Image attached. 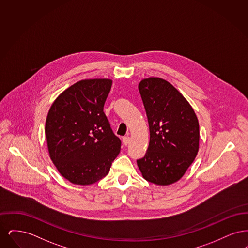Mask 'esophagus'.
I'll return each mask as SVG.
<instances>
[{
  "mask_svg": "<svg viewBox=\"0 0 248 248\" xmlns=\"http://www.w3.org/2000/svg\"><path fill=\"white\" fill-rule=\"evenodd\" d=\"M130 142V138L129 136H125V137H124L123 138V143L126 146V145H128Z\"/></svg>",
  "mask_w": 248,
  "mask_h": 248,
  "instance_id": "34e87169",
  "label": "esophagus"
}]
</instances>
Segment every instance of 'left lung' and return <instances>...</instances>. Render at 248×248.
Instances as JSON below:
<instances>
[{"instance_id":"1","label":"left lung","mask_w":248,"mask_h":248,"mask_svg":"<svg viewBox=\"0 0 248 248\" xmlns=\"http://www.w3.org/2000/svg\"><path fill=\"white\" fill-rule=\"evenodd\" d=\"M139 89L149 122L150 144L138 166L149 182L173 184L198 154V119L187 99L164 79H144Z\"/></svg>"}]
</instances>
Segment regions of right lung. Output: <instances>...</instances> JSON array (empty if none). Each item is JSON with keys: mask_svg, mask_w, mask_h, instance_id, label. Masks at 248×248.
Instances as JSON below:
<instances>
[{"mask_svg": "<svg viewBox=\"0 0 248 248\" xmlns=\"http://www.w3.org/2000/svg\"><path fill=\"white\" fill-rule=\"evenodd\" d=\"M112 81L87 79L72 84L48 111L46 135L51 160L62 177L90 185L109 171L121 150L103 111Z\"/></svg>", "mask_w": 248, "mask_h": 248, "instance_id": "right-lung-1", "label": "right lung"}]
</instances>
